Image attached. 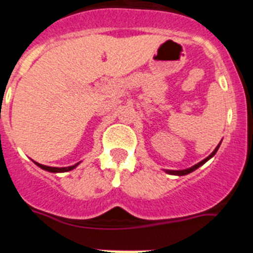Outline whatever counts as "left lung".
<instances>
[{"mask_svg": "<svg viewBox=\"0 0 253 253\" xmlns=\"http://www.w3.org/2000/svg\"><path fill=\"white\" fill-rule=\"evenodd\" d=\"M220 143H222V142H220ZM220 143H219L218 146H216V148L214 149V151L211 152V153H210L207 158H204V160L200 161V162L196 163V165H194V166L189 167V169H165V172H167L169 175H176V176H185V175H187V173H191V172L195 171V169H198L200 166H203V165H204V163L207 162V161H209L210 158L214 157V154H215L216 151H218V149H219V146H220Z\"/></svg>", "mask_w": 253, "mask_h": 253, "instance_id": "obj_1", "label": "left lung"}]
</instances>
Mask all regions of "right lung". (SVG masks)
I'll return each mask as SVG.
<instances>
[{"label":"right lung","mask_w":253,"mask_h":253,"mask_svg":"<svg viewBox=\"0 0 253 253\" xmlns=\"http://www.w3.org/2000/svg\"><path fill=\"white\" fill-rule=\"evenodd\" d=\"M34 163L37 165V166H39L40 169H45V171L48 172H53V173H59V172H68V171H72V169H75L76 167L80 165V162L76 163V165H73V166H68V167H50V166H45V165H40V163L35 162Z\"/></svg>","instance_id":"1"}]
</instances>
